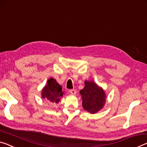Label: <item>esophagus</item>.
Here are the masks:
<instances>
[{
	"label": "esophagus",
	"instance_id": "esophagus-1",
	"mask_svg": "<svg viewBox=\"0 0 147 147\" xmlns=\"http://www.w3.org/2000/svg\"><path fill=\"white\" fill-rule=\"evenodd\" d=\"M69 92H70V93L72 94H76V91L75 89H70V90H69Z\"/></svg>",
	"mask_w": 147,
	"mask_h": 147
}]
</instances>
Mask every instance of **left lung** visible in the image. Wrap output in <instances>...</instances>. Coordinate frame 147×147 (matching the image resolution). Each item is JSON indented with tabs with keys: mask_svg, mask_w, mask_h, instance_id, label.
<instances>
[{
	"mask_svg": "<svg viewBox=\"0 0 147 147\" xmlns=\"http://www.w3.org/2000/svg\"><path fill=\"white\" fill-rule=\"evenodd\" d=\"M82 97V106L85 110L95 113L103 108L106 94L103 89L93 82H85V87L80 91Z\"/></svg>",
	"mask_w": 147,
	"mask_h": 147,
	"instance_id": "8db88e82",
	"label": "left lung"
}]
</instances>
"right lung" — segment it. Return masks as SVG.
I'll return each instance as SVG.
<instances>
[{"instance_id": "obj_1", "label": "right lung", "mask_w": 147, "mask_h": 147, "mask_svg": "<svg viewBox=\"0 0 147 147\" xmlns=\"http://www.w3.org/2000/svg\"><path fill=\"white\" fill-rule=\"evenodd\" d=\"M63 95L61 86L56 80L51 78L47 82V85L42 90V97L53 103H58Z\"/></svg>"}]
</instances>
